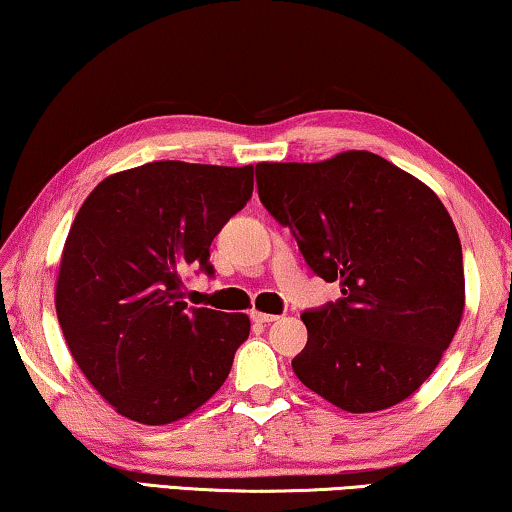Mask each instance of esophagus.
Listing matches in <instances>:
<instances>
[{"label": "esophagus", "mask_w": 512, "mask_h": 512, "mask_svg": "<svg viewBox=\"0 0 512 512\" xmlns=\"http://www.w3.org/2000/svg\"><path fill=\"white\" fill-rule=\"evenodd\" d=\"M250 317H253V322H257V324H271L278 319V315H271V312H259V310L250 312Z\"/></svg>", "instance_id": "esophagus-1"}]
</instances>
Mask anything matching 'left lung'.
<instances>
[{
	"instance_id": "1",
	"label": "left lung",
	"mask_w": 512,
	"mask_h": 512,
	"mask_svg": "<svg viewBox=\"0 0 512 512\" xmlns=\"http://www.w3.org/2000/svg\"><path fill=\"white\" fill-rule=\"evenodd\" d=\"M259 200L342 299L303 312L296 377L349 414L407 400L432 375L464 312L460 236L437 193L370 151L257 163Z\"/></svg>"
}]
</instances>
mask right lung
<instances>
[{"mask_svg": "<svg viewBox=\"0 0 512 512\" xmlns=\"http://www.w3.org/2000/svg\"><path fill=\"white\" fill-rule=\"evenodd\" d=\"M253 195V165L156 160L91 190L61 250L55 308L82 375L117 414L181 421L230 375L243 312L188 308L181 273Z\"/></svg>", "mask_w": 512, "mask_h": 512, "instance_id": "1", "label": "right lung"}]
</instances>
